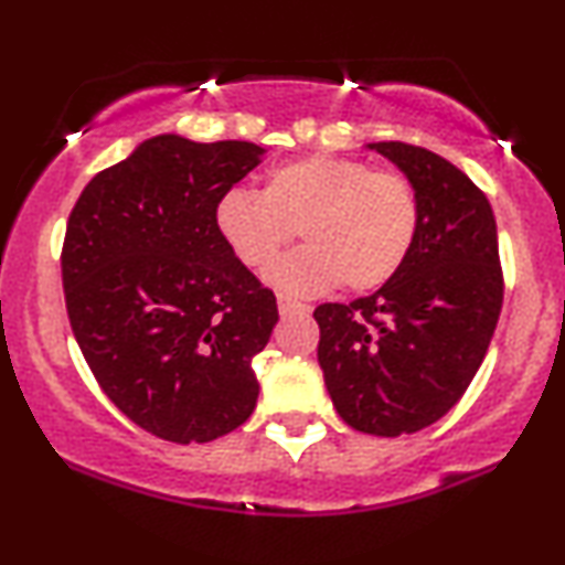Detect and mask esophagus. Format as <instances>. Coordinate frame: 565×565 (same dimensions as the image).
<instances>
[{"label":"esophagus","instance_id":"esophagus-1","mask_svg":"<svg viewBox=\"0 0 565 565\" xmlns=\"http://www.w3.org/2000/svg\"><path fill=\"white\" fill-rule=\"evenodd\" d=\"M278 312H281V318H287V316H302V312H310V308L308 305H302V302H295V300H289V297H278Z\"/></svg>","mask_w":565,"mask_h":565}]
</instances>
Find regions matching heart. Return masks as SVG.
Listing matches in <instances>:
<instances>
[{
	"label": "heart",
	"instance_id": "obj_1",
	"mask_svg": "<svg viewBox=\"0 0 565 565\" xmlns=\"http://www.w3.org/2000/svg\"><path fill=\"white\" fill-rule=\"evenodd\" d=\"M215 228L247 268L276 260L291 236L305 244L265 274L284 295L382 287L403 268L418 231V196L399 173L369 162L305 154L265 173L263 192L228 189L215 202Z\"/></svg>",
	"mask_w": 565,
	"mask_h": 565
}]
</instances>
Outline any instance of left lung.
<instances>
[{
	"label": "left lung",
	"instance_id": "left-lung-1",
	"mask_svg": "<svg viewBox=\"0 0 565 565\" xmlns=\"http://www.w3.org/2000/svg\"><path fill=\"white\" fill-rule=\"evenodd\" d=\"M418 196L403 268L350 305H318V363L352 429L399 437L431 426L463 397L502 308L498 226L484 192L450 160L403 141L369 145Z\"/></svg>",
	"mask_w": 565,
	"mask_h": 565
}]
</instances>
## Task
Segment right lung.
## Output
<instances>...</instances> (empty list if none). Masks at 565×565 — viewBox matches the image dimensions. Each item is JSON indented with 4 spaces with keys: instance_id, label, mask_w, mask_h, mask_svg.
<instances>
[{
    "instance_id": "obj_1",
    "label": "right lung",
    "mask_w": 565,
    "mask_h": 565,
    "mask_svg": "<svg viewBox=\"0 0 565 565\" xmlns=\"http://www.w3.org/2000/svg\"><path fill=\"white\" fill-rule=\"evenodd\" d=\"M253 141L160 134L94 175L67 217V318L102 392L136 426L189 445L253 416V358L274 291L215 228V202L260 162Z\"/></svg>"
}]
</instances>
